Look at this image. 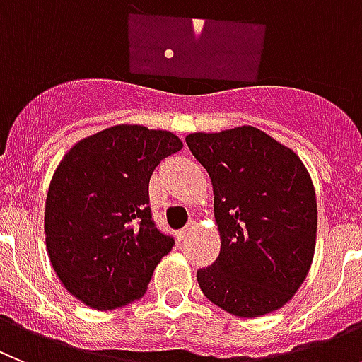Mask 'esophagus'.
<instances>
[{
	"label": "esophagus",
	"mask_w": 362,
	"mask_h": 362,
	"mask_svg": "<svg viewBox=\"0 0 362 362\" xmlns=\"http://www.w3.org/2000/svg\"><path fill=\"white\" fill-rule=\"evenodd\" d=\"M191 230H193V226H187V227H184V229H180V230H178V238H180V240H185V238H187L189 234H191Z\"/></svg>",
	"instance_id": "obj_1"
}]
</instances>
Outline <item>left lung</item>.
Wrapping results in <instances>:
<instances>
[{
  "instance_id": "left-lung-1",
  "label": "left lung",
  "mask_w": 362,
  "mask_h": 362,
  "mask_svg": "<svg viewBox=\"0 0 362 362\" xmlns=\"http://www.w3.org/2000/svg\"><path fill=\"white\" fill-rule=\"evenodd\" d=\"M209 173L220 254L197 272L205 298L238 317L291 301L310 270L317 233L314 184L301 158L252 126L191 133Z\"/></svg>"
}]
</instances>
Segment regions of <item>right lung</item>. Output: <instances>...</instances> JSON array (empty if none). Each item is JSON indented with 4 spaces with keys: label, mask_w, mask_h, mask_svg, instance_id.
Listing matches in <instances>:
<instances>
[{
    "label": "right lung",
    "mask_w": 362,
    "mask_h": 362,
    "mask_svg": "<svg viewBox=\"0 0 362 362\" xmlns=\"http://www.w3.org/2000/svg\"><path fill=\"white\" fill-rule=\"evenodd\" d=\"M180 149L171 132L119 124L79 141L59 162L45 205L48 258L84 305L113 310L146 294L175 245L151 218L149 178Z\"/></svg>",
    "instance_id": "1"
}]
</instances>
